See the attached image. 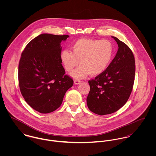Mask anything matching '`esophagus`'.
Returning a JSON list of instances; mask_svg holds the SVG:
<instances>
[{
    "label": "esophagus",
    "mask_w": 156,
    "mask_h": 156,
    "mask_svg": "<svg viewBox=\"0 0 156 156\" xmlns=\"http://www.w3.org/2000/svg\"><path fill=\"white\" fill-rule=\"evenodd\" d=\"M80 83H81V81H80V80H76L74 81V83L75 85H79V84H80Z\"/></svg>",
    "instance_id": "34e87169"
}]
</instances>
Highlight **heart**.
<instances>
[{"label":"heart","mask_w":156,"mask_h":156,"mask_svg":"<svg viewBox=\"0 0 156 156\" xmlns=\"http://www.w3.org/2000/svg\"><path fill=\"white\" fill-rule=\"evenodd\" d=\"M72 51L63 50L61 61L67 71H73L70 76L75 79L100 75L109 67L113 55V46L108 40L80 38L71 46Z\"/></svg>","instance_id":"obj_1"}]
</instances>
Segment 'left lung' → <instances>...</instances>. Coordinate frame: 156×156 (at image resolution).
Segmentation results:
<instances>
[{
    "label": "left lung",
    "mask_w": 156,
    "mask_h": 156,
    "mask_svg": "<svg viewBox=\"0 0 156 156\" xmlns=\"http://www.w3.org/2000/svg\"><path fill=\"white\" fill-rule=\"evenodd\" d=\"M112 37L118 45L115 57L105 72L88 82V107L100 115L111 114L122 108L130 95L134 80L133 52L127 45Z\"/></svg>",
    "instance_id": "left-lung-1"
}]
</instances>
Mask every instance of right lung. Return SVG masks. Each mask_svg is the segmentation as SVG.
I'll use <instances>...</instances> for the list:
<instances>
[{
	"label": "right lung",
	"mask_w": 156,
	"mask_h": 156,
	"mask_svg": "<svg viewBox=\"0 0 156 156\" xmlns=\"http://www.w3.org/2000/svg\"><path fill=\"white\" fill-rule=\"evenodd\" d=\"M68 35L43 34L31 40L22 53L19 65L20 89L26 103L41 113L61 105L73 80L65 75L60 59L61 43Z\"/></svg>",
	"instance_id": "1"
}]
</instances>
